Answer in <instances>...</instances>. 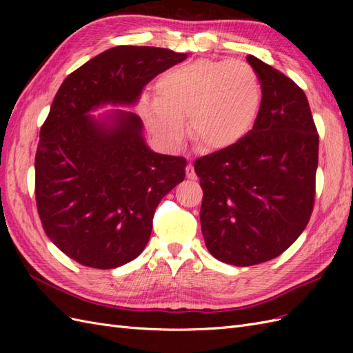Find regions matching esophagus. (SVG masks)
<instances>
[{"instance_id": "esophagus-1", "label": "esophagus", "mask_w": 353, "mask_h": 353, "mask_svg": "<svg viewBox=\"0 0 353 353\" xmlns=\"http://www.w3.org/2000/svg\"><path fill=\"white\" fill-rule=\"evenodd\" d=\"M185 175H187V178L188 179H197V175H196V172H194V168L191 166V165H188L187 168H185Z\"/></svg>"}]
</instances>
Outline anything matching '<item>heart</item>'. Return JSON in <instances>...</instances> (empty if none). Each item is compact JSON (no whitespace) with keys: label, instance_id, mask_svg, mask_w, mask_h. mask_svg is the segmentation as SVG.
<instances>
[{"label":"heart","instance_id":"b5f03b06","mask_svg":"<svg viewBox=\"0 0 353 353\" xmlns=\"http://www.w3.org/2000/svg\"><path fill=\"white\" fill-rule=\"evenodd\" d=\"M261 103V82L249 65L200 59L165 72L141 113L168 147L183 140L188 116L191 140L203 150H221L250 131Z\"/></svg>","mask_w":353,"mask_h":353}]
</instances>
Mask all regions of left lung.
Instances as JSON below:
<instances>
[{
    "mask_svg": "<svg viewBox=\"0 0 353 353\" xmlns=\"http://www.w3.org/2000/svg\"><path fill=\"white\" fill-rule=\"evenodd\" d=\"M262 103L240 141L194 162L201 232L213 258L236 266L280 256L312 215L319 137L301 87L248 56Z\"/></svg>",
    "mask_w": 353,
    "mask_h": 353,
    "instance_id": "left-lung-1",
    "label": "left lung"
}]
</instances>
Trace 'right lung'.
I'll return each instance as SVG.
<instances>
[{"label":"right lung","instance_id":"add662e5","mask_svg":"<svg viewBox=\"0 0 353 353\" xmlns=\"http://www.w3.org/2000/svg\"><path fill=\"white\" fill-rule=\"evenodd\" d=\"M187 54L119 46L72 72L41 126L35 199L48 239L81 265L112 270L134 261L150 239L157 205L185 176L187 160L152 152L140 116L103 104H134L159 73Z\"/></svg>","mask_w":353,"mask_h":353}]
</instances>
